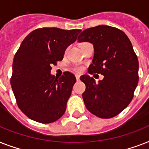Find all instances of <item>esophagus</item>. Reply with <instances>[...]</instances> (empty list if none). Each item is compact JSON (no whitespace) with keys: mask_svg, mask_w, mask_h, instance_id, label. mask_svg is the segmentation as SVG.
Masks as SVG:
<instances>
[{"mask_svg":"<svg viewBox=\"0 0 149 149\" xmlns=\"http://www.w3.org/2000/svg\"><path fill=\"white\" fill-rule=\"evenodd\" d=\"M79 77H80V76H79V74H77V75H76V78H77V80H78V79H79Z\"/></svg>","mask_w":149,"mask_h":149,"instance_id":"34e87169","label":"esophagus"}]
</instances>
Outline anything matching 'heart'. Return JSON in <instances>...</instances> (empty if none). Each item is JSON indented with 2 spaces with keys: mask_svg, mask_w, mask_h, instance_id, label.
Returning <instances> with one entry per match:
<instances>
[{
  "mask_svg": "<svg viewBox=\"0 0 149 149\" xmlns=\"http://www.w3.org/2000/svg\"><path fill=\"white\" fill-rule=\"evenodd\" d=\"M75 70H76V71H78V72H80V71L83 70V67H81V66H76V67H75Z\"/></svg>",
  "mask_w": 149,
  "mask_h": 149,
  "instance_id": "b5f03b06",
  "label": "heart"
}]
</instances>
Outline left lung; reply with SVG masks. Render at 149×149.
<instances>
[{
  "mask_svg": "<svg viewBox=\"0 0 149 149\" xmlns=\"http://www.w3.org/2000/svg\"><path fill=\"white\" fill-rule=\"evenodd\" d=\"M93 44L94 55L89 73H100L104 79L96 83L83 75L86 85L83 99L86 109L101 118H111L125 110L134 97L139 82V60L129 38L124 31L98 25L84 30L78 42Z\"/></svg>",
  "mask_w": 149,
  "mask_h": 149,
  "instance_id": "1",
  "label": "left lung"
}]
</instances>
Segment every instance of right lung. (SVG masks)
<instances>
[{"label":"right lung","instance_id":"add662e5","mask_svg":"<svg viewBox=\"0 0 149 149\" xmlns=\"http://www.w3.org/2000/svg\"><path fill=\"white\" fill-rule=\"evenodd\" d=\"M80 29L43 28L25 37L13 61L10 84L20 110L31 120L43 124L56 121L65 113L76 77L65 72L58 79L51 65L63 58Z\"/></svg>","mask_w":149,"mask_h":149}]
</instances>
